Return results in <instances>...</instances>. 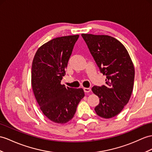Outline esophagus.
Returning <instances> with one entry per match:
<instances>
[{"label": "esophagus", "instance_id": "1", "mask_svg": "<svg viewBox=\"0 0 152 152\" xmlns=\"http://www.w3.org/2000/svg\"><path fill=\"white\" fill-rule=\"evenodd\" d=\"M84 91L85 93H89L91 91V88H84Z\"/></svg>", "mask_w": 152, "mask_h": 152}]
</instances>
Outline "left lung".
I'll list each match as a JSON object with an SVG mask.
<instances>
[{"instance_id": "8db88e82", "label": "left lung", "mask_w": 152, "mask_h": 152, "mask_svg": "<svg viewBox=\"0 0 152 152\" xmlns=\"http://www.w3.org/2000/svg\"><path fill=\"white\" fill-rule=\"evenodd\" d=\"M81 35L100 72L106 76L105 85L92 88L99 98L95 111L99 117L112 118L130 99L134 83V64L126 49L116 39L108 35Z\"/></svg>"}]
</instances>
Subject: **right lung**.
I'll return each mask as SVG.
<instances>
[{
    "instance_id": "right-lung-1",
    "label": "right lung",
    "mask_w": 152,
    "mask_h": 152,
    "mask_svg": "<svg viewBox=\"0 0 152 152\" xmlns=\"http://www.w3.org/2000/svg\"><path fill=\"white\" fill-rule=\"evenodd\" d=\"M79 37L69 35L51 40L39 48L33 61V93L44 115L55 123L64 124L71 120L84 96L82 88H66L61 84Z\"/></svg>"
}]
</instances>
